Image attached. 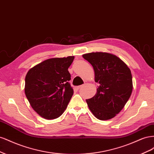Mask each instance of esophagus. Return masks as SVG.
<instances>
[{
	"mask_svg": "<svg viewBox=\"0 0 154 154\" xmlns=\"http://www.w3.org/2000/svg\"><path fill=\"white\" fill-rule=\"evenodd\" d=\"M83 86H84V85H80V86H78V87H77V89H78H78H80V88H82Z\"/></svg>",
	"mask_w": 154,
	"mask_h": 154,
	"instance_id": "esophagus-1",
	"label": "esophagus"
}]
</instances>
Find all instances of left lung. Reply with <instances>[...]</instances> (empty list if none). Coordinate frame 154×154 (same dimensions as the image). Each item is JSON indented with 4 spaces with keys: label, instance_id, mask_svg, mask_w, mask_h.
<instances>
[{
    "label": "left lung",
    "instance_id": "1",
    "mask_svg": "<svg viewBox=\"0 0 154 154\" xmlns=\"http://www.w3.org/2000/svg\"><path fill=\"white\" fill-rule=\"evenodd\" d=\"M83 57L94 68L95 82L100 84L95 96L86 100L88 108L100 120L113 118L132 94L131 71L122 60L110 53H91Z\"/></svg>",
    "mask_w": 154,
    "mask_h": 154
}]
</instances>
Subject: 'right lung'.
Instances as JSON below:
<instances>
[{
  "instance_id": "1",
  "label": "right lung",
  "mask_w": 154,
  "mask_h": 154,
  "mask_svg": "<svg viewBox=\"0 0 154 154\" xmlns=\"http://www.w3.org/2000/svg\"><path fill=\"white\" fill-rule=\"evenodd\" d=\"M74 58H50L27 72L25 94L32 108L41 117L56 119L66 109L74 93L68 71Z\"/></svg>"
}]
</instances>
